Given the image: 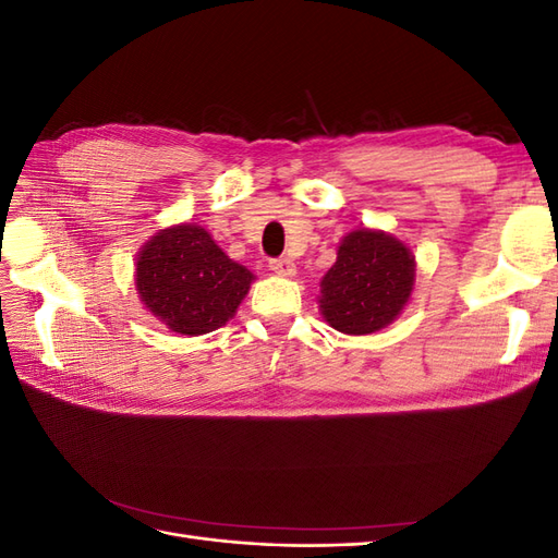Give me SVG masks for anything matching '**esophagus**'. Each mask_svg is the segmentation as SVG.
I'll list each match as a JSON object with an SVG mask.
<instances>
[{
  "mask_svg": "<svg viewBox=\"0 0 558 558\" xmlns=\"http://www.w3.org/2000/svg\"><path fill=\"white\" fill-rule=\"evenodd\" d=\"M269 269L279 277H295V263L291 258H275L269 260Z\"/></svg>",
  "mask_w": 558,
  "mask_h": 558,
  "instance_id": "34e87169",
  "label": "esophagus"
}]
</instances>
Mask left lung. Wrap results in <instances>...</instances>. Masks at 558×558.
<instances>
[{
	"label": "left lung",
	"instance_id": "left-lung-1",
	"mask_svg": "<svg viewBox=\"0 0 558 558\" xmlns=\"http://www.w3.org/2000/svg\"><path fill=\"white\" fill-rule=\"evenodd\" d=\"M412 248L391 232L356 228L337 246V260L320 279L318 310L344 335H373L408 307L414 291Z\"/></svg>",
	"mask_w": 558,
	"mask_h": 558
}]
</instances>
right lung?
<instances>
[{
    "label": "right lung",
    "mask_w": 558,
    "mask_h": 558,
    "mask_svg": "<svg viewBox=\"0 0 558 558\" xmlns=\"http://www.w3.org/2000/svg\"><path fill=\"white\" fill-rule=\"evenodd\" d=\"M251 269L232 260L195 223L158 230L134 263L142 305L177 335H207L226 326L246 298Z\"/></svg>",
    "instance_id": "add662e5"
}]
</instances>
